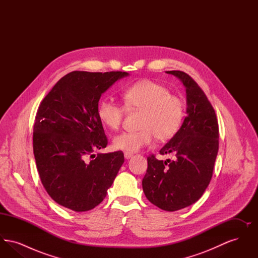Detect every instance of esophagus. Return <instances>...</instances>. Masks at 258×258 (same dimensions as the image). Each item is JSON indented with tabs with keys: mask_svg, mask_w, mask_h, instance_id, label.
I'll use <instances>...</instances> for the list:
<instances>
[{
	"mask_svg": "<svg viewBox=\"0 0 258 258\" xmlns=\"http://www.w3.org/2000/svg\"><path fill=\"white\" fill-rule=\"evenodd\" d=\"M123 156H124V159H126V160H128V159H131L134 155L132 154V153H128V152H124L123 153Z\"/></svg>",
	"mask_w": 258,
	"mask_h": 258,
	"instance_id": "34e87169",
	"label": "esophagus"
}]
</instances>
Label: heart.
I'll use <instances>...</instances> for the list:
<instances>
[{
  "instance_id": "heart-1",
  "label": "heart",
  "mask_w": 258,
  "mask_h": 258,
  "mask_svg": "<svg viewBox=\"0 0 258 258\" xmlns=\"http://www.w3.org/2000/svg\"><path fill=\"white\" fill-rule=\"evenodd\" d=\"M124 105L142 111L138 132L122 133L113 139V146L128 153L149 146L157 137L160 141L170 139L179 131L184 120V102L180 97L157 81L144 79L123 92ZM124 108L112 98H102L98 106L101 123L116 131L123 122Z\"/></svg>"
}]
</instances>
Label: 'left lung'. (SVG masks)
Here are the masks:
<instances>
[{"instance_id":"1","label":"left lung","mask_w":258,"mask_h":258,"mask_svg":"<svg viewBox=\"0 0 258 258\" xmlns=\"http://www.w3.org/2000/svg\"><path fill=\"white\" fill-rule=\"evenodd\" d=\"M166 73L184 84L186 116L180 130L160 151V155L173 154L176 159L166 162L149 156L142 186L151 203L174 212L197 202L210 184L219 151V123L205 93L188 74Z\"/></svg>"}]
</instances>
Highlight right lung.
Masks as SVG:
<instances>
[{
	"label": "right lung",
	"instance_id": "obj_1",
	"mask_svg": "<svg viewBox=\"0 0 258 258\" xmlns=\"http://www.w3.org/2000/svg\"><path fill=\"white\" fill-rule=\"evenodd\" d=\"M127 74L72 72L38 106L33 134L37 171L47 194L62 207L85 212L98 206L124 161L122 151L94 152L108 143L98 117V100Z\"/></svg>",
	"mask_w": 258,
	"mask_h": 258
}]
</instances>
